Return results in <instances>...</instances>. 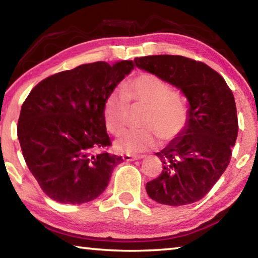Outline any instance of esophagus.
Returning <instances> with one entry per match:
<instances>
[{
    "mask_svg": "<svg viewBox=\"0 0 258 258\" xmlns=\"http://www.w3.org/2000/svg\"><path fill=\"white\" fill-rule=\"evenodd\" d=\"M141 158H143V156H133V155H124L123 156V159L125 161H134V160H138Z\"/></svg>",
    "mask_w": 258,
    "mask_h": 258,
    "instance_id": "obj_1",
    "label": "esophagus"
}]
</instances>
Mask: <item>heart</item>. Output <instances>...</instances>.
<instances>
[{
    "mask_svg": "<svg viewBox=\"0 0 258 258\" xmlns=\"http://www.w3.org/2000/svg\"><path fill=\"white\" fill-rule=\"evenodd\" d=\"M128 106L145 108L140 126L127 131L113 143L120 154L137 155L156 147L158 138L163 141L175 139L189 119V103L182 93L172 90L165 81L152 74L143 73L121 87L112 91L103 103V121L112 134H119L128 123Z\"/></svg>",
    "mask_w": 258,
    "mask_h": 258,
    "instance_id": "heart-1",
    "label": "heart"
}]
</instances>
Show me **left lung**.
Listing matches in <instances>:
<instances>
[{"mask_svg":"<svg viewBox=\"0 0 258 258\" xmlns=\"http://www.w3.org/2000/svg\"><path fill=\"white\" fill-rule=\"evenodd\" d=\"M134 62L175 86L189 102L184 130L156 154L163 172L147 183V194L168 206L198 202L224 173L232 155L238 135L232 91L214 69L185 56L148 55Z\"/></svg>","mask_w":258,"mask_h":258,"instance_id":"left-lung-1","label":"left lung"}]
</instances>
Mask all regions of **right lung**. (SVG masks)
<instances>
[{
	"label": "right lung",
	"instance_id": "add662e5",
	"mask_svg": "<svg viewBox=\"0 0 258 258\" xmlns=\"http://www.w3.org/2000/svg\"><path fill=\"white\" fill-rule=\"evenodd\" d=\"M133 68L131 60L81 64L30 91L21 107L18 139L30 173L51 199L83 204L106 190L123 159L101 151L110 146L103 103Z\"/></svg>",
	"mask_w": 258,
	"mask_h": 258
}]
</instances>
